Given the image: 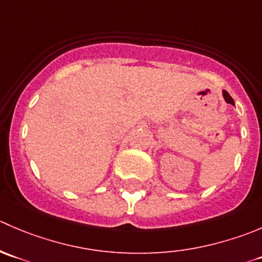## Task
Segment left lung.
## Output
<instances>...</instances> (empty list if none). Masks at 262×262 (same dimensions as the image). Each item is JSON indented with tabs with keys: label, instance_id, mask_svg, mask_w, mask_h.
<instances>
[{
	"label": "left lung",
	"instance_id": "obj_1",
	"mask_svg": "<svg viewBox=\"0 0 262 262\" xmlns=\"http://www.w3.org/2000/svg\"><path fill=\"white\" fill-rule=\"evenodd\" d=\"M223 97H224V100L227 101L228 103H232V105H234V101H233V98L230 97V95L227 92V91H223Z\"/></svg>",
	"mask_w": 262,
	"mask_h": 262
}]
</instances>
